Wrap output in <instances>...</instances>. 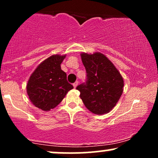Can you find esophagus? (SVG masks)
I'll list each match as a JSON object with an SVG mask.
<instances>
[{"label": "esophagus", "mask_w": 158, "mask_h": 158, "mask_svg": "<svg viewBox=\"0 0 158 158\" xmlns=\"http://www.w3.org/2000/svg\"><path fill=\"white\" fill-rule=\"evenodd\" d=\"M77 85H78V81H76L75 83H73V87H74V88H77Z\"/></svg>", "instance_id": "obj_1"}]
</instances>
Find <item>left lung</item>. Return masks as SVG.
I'll use <instances>...</instances> for the list:
<instances>
[{
    "label": "left lung",
    "instance_id": "left-lung-1",
    "mask_svg": "<svg viewBox=\"0 0 158 158\" xmlns=\"http://www.w3.org/2000/svg\"><path fill=\"white\" fill-rule=\"evenodd\" d=\"M87 73L85 84L78 85L80 98L90 112L102 115L110 112L122 95L124 81L119 70L104 54L81 52Z\"/></svg>",
    "mask_w": 158,
    "mask_h": 158
}]
</instances>
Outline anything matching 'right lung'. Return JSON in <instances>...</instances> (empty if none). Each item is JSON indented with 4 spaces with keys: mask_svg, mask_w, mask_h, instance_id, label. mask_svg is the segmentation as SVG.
I'll use <instances>...</instances> for the list:
<instances>
[{
    "mask_svg": "<svg viewBox=\"0 0 158 158\" xmlns=\"http://www.w3.org/2000/svg\"><path fill=\"white\" fill-rule=\"evenodd\" d=\"M66 55H52L44 60L31 74L27 84L29 99L39 109L48 111L56 108L73 85L67 81L61 68Z\"/></svg>",
    "mask_w": 158,
    "mask_h": 158,
    "instance_id": "1",
    "label": "right lung"
}]
</instances>
